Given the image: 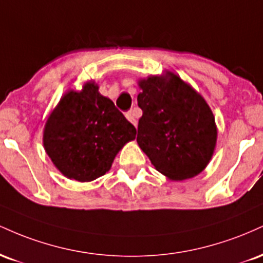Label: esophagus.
I'll return each mask as SVG.
<instances>
[{
    "label": "esophagus",
    "mask_w": 263,
    "mask_h": 263,
    "mask_svg": "<svg viewBox=\"0 0 263 263\" xmlns=\"http://www.w3.org/2000/svg\"><path fill=\"white\" fill-rule=\"evenodd\" d=\"M126 119H127L128 121L135 126V127H137V120H136L135 115H134V112H132V111H128V112H126Z\"/></svg>",
    "instance_id": "esophagus-1"
}]
</instances>
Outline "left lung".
I'll return each mask as SVG.
<instances>
[{
  "mask_svg": "<svg viewBox=\"0 0 263 263\" xmlns=\"http://www.w3.org/2000/svg\"><path fill=\"white\" fill-rule=\"evenodd\" d=\"M137 143L151 163L171 180L198 176L209 164L218 128L203 96L179 75L165 70L138 80Z\"/></svg>",
  "mask_w": 263,
  "mask_h": 263,
  "instance_id": "left-lung-1",
  "label": "left lung"
}]
</instances>
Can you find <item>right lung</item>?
<instances>
[{
  "mask_svg": "<svg viewBox=\"0 0 263 263\" xmlns=\"http://www.w3.org/2000/svg\"><path fill=\"white\" fill-rule=\"evenodd\" d=\"M135 138V126L90 80L62 96L45 122L43 146L63 176L91 182L110 171L117 153Z\"/></svg>",
  "mask_w": 263,
  "mask_h": 263,
  "instance_id": "obj_1",
  "label": "right lung"
}]
</instances>
